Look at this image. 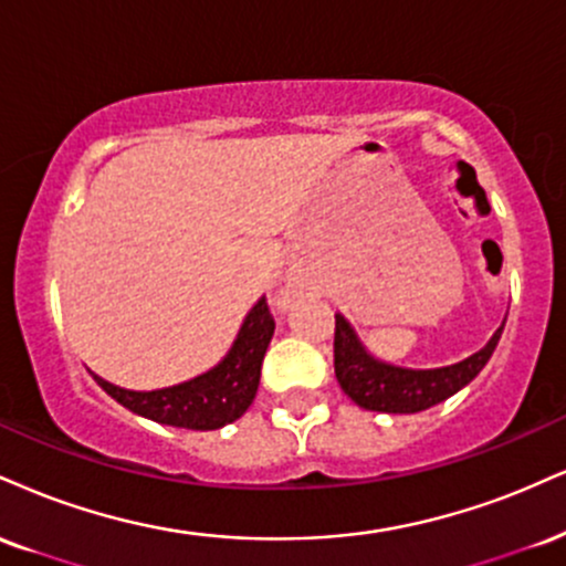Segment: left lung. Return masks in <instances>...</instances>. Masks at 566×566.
Listing matches in <instances>:
<instances>
[{
	"mask_svg": "<svg viewBox=\"0 0 566 566\" xmlns=\"http://www.w3.org/2000/svg\"><path fill=\"white\" fill-rule=\"evenodd\" d=\"M506 324V322H503ZM503 324L485 348L440 369H408L374 358L343 313H335V377L353 403L366 411L419 413L442 403L472 382L493 356Z\"/></svg>",
	"mask_w": 566,
	"mask_h": 566,
	"instance_id": "obj_1",
	"label": "left lung"
}]
</instances>
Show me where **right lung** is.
I'll return each instance as SVG.
<instances>
[{"instance_id":"right-lung-1","label":"right lung","mask_w":566,"mask_h":566,"mask_svg":"<svg viewBox=\"0 0 566 566\" xmlns=\"http://www.w3.org/2000/svg\"><path fill=\"white\" fill-rule=\"evenodd\" d=\"M271 337H274V318H271L265 297H261L244 316L227 356L218 360L213 369L197 374L187 382L160 387V390H126L97 377L94 371L92 377L120 406L158 424L202 432L221 430L240 419L253 403Z\"/></svg>"}]
</instances>
